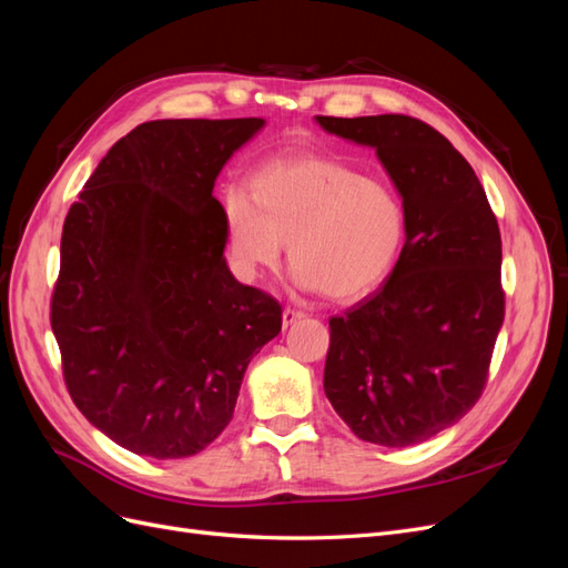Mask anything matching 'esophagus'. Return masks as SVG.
I'll list each match as a JSON object with an SVG mask.
<instances>
[{
    "label": "esophagus",
    "mask_w": 568,
    "mask_h": 568,
    "mask_svg": "<svg viewBox=\"0 0 568 568\" xmlns=\"http://www.w3.org/2000/svg\"><path fill=\"white\" fill-rule=\"evenodd\" d=\"M303 320V313H298V311H291V307H286V311L282 313V324H284V329H288L291 324H296V322H301Z\"/></svg>",
    "instance_id": "obj_1"
}]
</instances>
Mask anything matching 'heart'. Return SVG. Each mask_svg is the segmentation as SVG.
<instances>
[{
    "label": "heart",
    "instance_id": "obj_1",
    "mask_svg": "<svg viewBox=\"0 0 568 568\" xmlns=\"http://www.w3.org/2000/svg\"><path fill=\"white\" fill-rule=\"evenodd\" d=\"M232 263L246 280L277 267L284 244L294 284L334 301L379 288L407 242V209L395 189L322 156L274 159L251 180V199H222Z\"/></svg>",
    "mask_w": 568,
    "mask_h": 568
}]
</instances>
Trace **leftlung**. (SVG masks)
Returning <instances> with one entry per match:
<instances>
[{"instance_id": "1", "label": "left lung", "mask_w": 568, "mask_h": 568, "mask_svg": "<svg viewBox=\"0 0 568 568\" xmlns=\"http://www.w3.org/2000/svg\"><path fill=\"white\" fill-rule=\"evenodd\" d=\"M315 123L374 149L407 209L390 277L332 317L324 393L351 432L407 448L457 424L486 386L505 320L503 242L484 186L440 132L409 115Z\"/></svg>"}]
</instances>
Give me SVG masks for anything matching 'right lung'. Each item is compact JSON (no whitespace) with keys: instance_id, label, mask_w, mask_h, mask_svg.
Segmentation results:
<instances>
[{"instance_id":"obj_1","label":"right lung","mask_w":568,"mask_h":568,"mask_svg":"<svg viewBox=\"0 0 568 568\" xmlns=\"http://www.w3.org/2000/svg\"><path fill=\"white\" fill-rule=\"evenodd\" d=\"M263 118L151 120L118 140L68 211L51 332L68 393L120 448L192 457L222 434L246 367L282 332L234 280L213 196Z\"/></svg>"}]
</instances>
